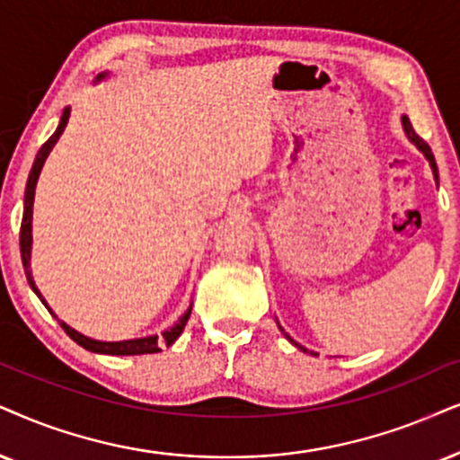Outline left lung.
<instances>
[{
  "instance_id": "1",
  "label": "left lung",
  "mask_w": 460,
  "mask_h": 460,
  "mask_svg": "<svg viewBox=\"0 0 460 460\" xmlns=\"http://www.w3.org/2000/svg\"><path fill=\"white\" fill-rule=\"evenodd\" d=\"M401 125H403V131H405V136H408V139L411 144H414V146L420 150V153L424 155V159L429 161V165H431V170H433V176H435V182H438V178H439V173H438V163H435V156H433V153H431V148H429V144L424 142V139L418 136V133L411 129V123H410V119L408 116H401ZM278 327H280V324H278ZM280 331L284 333V329L280 327ZM284 337H287V340L290 341V344H295L299 348V350H304V352H307V348H304L301 344H297V341L293 340V337H290L288 333H284Z\"/></svg>"
}]
</instances>
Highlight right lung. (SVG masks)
Returning <instances> with one entry per match:
<instances>
[{"label": "right lung", "instance_id": "right-lung-1", "mask_svg": "<svg viewBox=\"0 0 460 460\" xmlns=\"http://www.w3.org/2000/svg\"><path fill=\"white\" fill-rule=\"evenodd\" d=\"M108 78V72L103 74H97L95 83H100V80ZM67 120H69V108L63 110L61 114V120L59 125H57V129L52 136L46 139V142L42 144V148L38 150L36 155V161H33L31 165V172H29V178H27V187H25V199H22V223H21V259H22V267H25V276L29 284H31V290L33 293L38 295L40 301L49 307V304H46V299L42 297V293H40L36 282H33V276H31V243H33V237H31V220H33V199H36V184H38V178H40V172H42L44 167V161L49 159L50 150L55 148L57 139L61 137L63 129L67 127ZM190 307L189 310L182 314V316L178 318V323L173 324V327L165 329L163 331V335H146V337H136V340H123V341H102V340H93V337L89 335H83L80 331H75L69 327L67 323H63L57 318V314L50 310L49 312L52 314V316L59 321V324L63 327V331L72 337V340L75 341L78 346L86 348V350L91 352H97V354H114V357H131V354H153V352H161V346H172L173 341L178 340L180 333L184 331V324H187L189 316H190Z\"/></svg>", "mask_w": 460, "mask_h": 460}]
</instances>
